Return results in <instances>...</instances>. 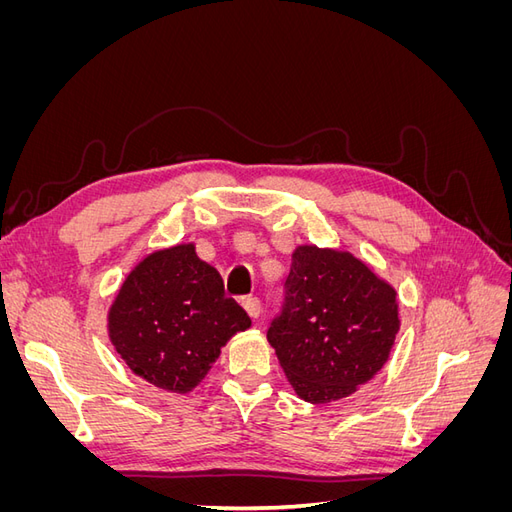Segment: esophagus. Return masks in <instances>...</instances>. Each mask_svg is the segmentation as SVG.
<instances>
[{"instance_id":"esophagus-1","label":"esophagus","mask_w":512,"mask_h":512,"mask_svg":"<svg viewBox=\"0 0 512 512\" xmlns=\"http://www.w3.org/2000/svg\"><path fill=\"white\" fill-rule=\"evenodd\" d=\"M241 305H243V309L247 312V316H250L252 320H256L260 316V299L258 297H245L241 301Z\"/></svg>"}]
</instances>
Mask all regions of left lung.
I'll list each match as a JSON object with an SVG mask.
<instances>
[{
	"mask_svg": "<svg viewBox=\"0 0 512 512\" xmlns=\"http://www.w3.org/2000/svg\"><path fill=\"white\" fill-rule=\"evenodd\" d=\"M284 288L267 339L301 399H344L389 361L399 331L397 292L361 258L299 245Z\"/></svg>",
	"mask_w": 512,
	"mask_h": 512,
	"instance_id": "left-lung-1",
	"label": "left lung"
}]
</instances>
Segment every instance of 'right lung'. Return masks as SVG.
<instances>
[{
    "instance_id": "right-lung-1",
    "label": "right lung",
    "mask_w": 512,
    "mask_h": 512,
    "mask_svg": "<svg viewBox=\"0 0 512 512\" xmlns=\"http://www.w3.org/2000/svg\"><path fill=\"white\" fill-rule=\"evenodd\" d=\"M106 320L108 339L132 374L179 395L203 382L232 335L252 327L194 243L164 247L138 262Z\"/></svg>"
}]
</instances>
